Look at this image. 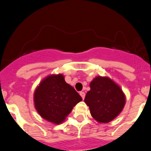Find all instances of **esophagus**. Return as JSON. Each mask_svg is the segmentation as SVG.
I'll return each mask as SVG.
<instances>
[{
    "mask_svg": "<svg viewBox=\"0 0 151 151\" xmlns=\"http://www.w3.org/2000/svg\"><path fill=\"white\" fill-rule=\"evenodd\" d=\"M80 94V95H81V97H82V99H85V92H83V91H81L79 93Z\"/></svg>",
    "mask_w": 151,
    "mask_h": 151,
    "instance_id": "1",
    "label": "esophagus"
}]
</instances>
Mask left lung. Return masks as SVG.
<instances>
[{
    "mask_svg": "<svg viewBox=\"0 0 151 151\" xmlns=\"http://www.w3.org/2000/svg\"><path fill=\"white\" fill-rule=\"evenodd\" d=\"M85 95L92 117L101 123H107L122 112L125 96L121 88L108 77L97 76L90 83Z\"/></svg>",
    "mask_w": 151,
    "mask_h": 151,
    "instance_id": "left-lung-1",
    "label": "left lung"
}]
</instances>
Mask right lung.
<instances>
[{"instance_id":"right-lung-1","label":"right lung","mask_w":151,"mask_h":151,"mask_svg":"<svg viewBox=\"0 0 151 151\" xmlns=\"http://www.w3.org/2000/svg\"><path fill=\"white\" fill-rule=\"evenodd\" d=\"M82 97L66 83L62 74L44 78L34 93L35 107L38 114L54 124H60L73 110Z\"/></svg>"}]
</instances>
